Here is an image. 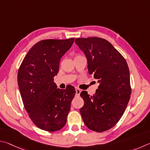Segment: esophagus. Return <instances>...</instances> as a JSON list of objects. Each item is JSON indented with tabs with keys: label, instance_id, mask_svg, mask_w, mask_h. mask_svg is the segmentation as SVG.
<instances>
[{
	"label": "esophagus",
	"instance_id": "1",
	"mask_svg": "<svg viewBox=\"0 0 150 150\" xmlns=\"http://www.w3.org/2000/svg\"><path fill=\"white\" fill-rule=\"evenodd\" d=\"M81 93V90L78 88H76V96H80V94Z\"/></svg>",
	"mask_w": 150,
	"mask_h": 150
}]
</instances>
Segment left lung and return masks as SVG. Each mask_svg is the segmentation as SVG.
<instances>
[{"instance_id": "obj_1", "label": "left lung", "mask_w": 150, "mask_h": 150, "mask_svg": "<svg viewBox=\"0 0 150 150\" xmlns=\"http://www.w3.org/2000/svg\"><path fill=\"white\" fill-rule=\"evenodd\" d=\"M75 43L84 52L90 74L99 86L92 96L82 91L84 105L80 109L83 122L91 130L102 132L119 121L130 98V72L122 54L106 39L77 38Z\"/></svg>"}]
</instances>
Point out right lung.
<instances>
[{
    "label": "right lung",
    "instance_id": "add662e5",
    "mask_svg": "<svg viewBox=\"0 0 150 150\" xmlns=\"http://www.w3.org/2000/svg\"><path fill=\"white\" fill-rule=\"evenodd\" d=\"M74 38L45 39L34 45L23 59L18 72V84L29 117L41 130L54 132L67 122L76 90L68 85L57 88L54 76L59 70L60 59Z\"/></svg>",
    "mask_w": 150,
    "mask_h": 150
}]
</instances>
